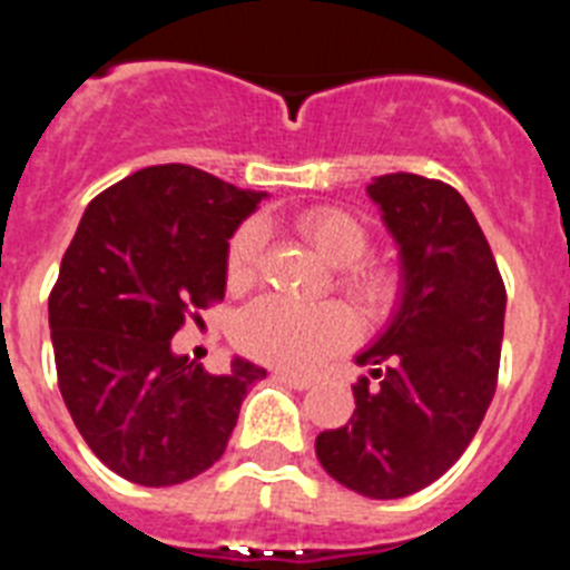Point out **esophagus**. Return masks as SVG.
Wrapping results in <instances>:
<instances>
[{
    "mask_svg": "<svg viewBox=\"0 0 570 570\" xmlns=\"http://www.w3.org/2000/svg\"><path fill=\"white\" fill-rule=\"evenodd\" d=\"M276 380L285 382V385L296 387V391H308L311 385H314V380L311 376H302V374H294V371H276Z\"/></svg>",
    "mask_w": 570,
    "mask_h": 570,
    "instance_id": "obj_1",
    "label": "esophagus"
}]
</instances>
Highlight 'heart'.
<instances>
[{"label": "heart", "instance_id": "obj_1", "mask_svg": "<svg viewBox=\"0 0 570 570\" xmlns=\"http://www.w3.org/2000/svg\"><path fill=\"white\" fill-rule=\"evenodd\" d=\"M296 230L311 242V248L334 268L354 265L367 250V230L356 216L336 208H314L296 216ZM262 250V225L248 223L236 230L228 245L225 274L234 288H245L256 276ZM347 291L367 305L382 308L394 296V276L376 265H360L345 276ZM356 316L340 305H299L285 296H262L236 316L234 336L245 354L271 365L311 367L336 347L356 340Z\"/></svg>", "mask_w": 570, "mask_h": 570}]
</instances>
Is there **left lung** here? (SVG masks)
Instances as JSON below:
<instances>
[{
	"label": "left lung",
	"mask_w": 570,
	"mask_h": 570,
	"mask_svg": "<svg viewBox=\"0 0 570 570\" xmlns=\"http://www.w3.org/2000/svg\"><path fill=\"white\" fill-rule=\"evenodd\" d=\"M371 203L400 250V299L385 331L354 356L347 425L316 436L340 485L400 500L440 480L473 440L497 387L505 285L476 216L451 185L374 176Z\"/></svg>",
	"instance_id": "8db88e82"
}]
</instances>
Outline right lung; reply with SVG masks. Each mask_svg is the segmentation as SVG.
Segmentation results:
<instances>
[{"instance_id": "add662e5", "label": "right lung", "mask_w": 570, "mask_h": 570, "mask_svg": "<svg viewBox=\"0 0 570 570\" xmlns=\"http://www.w3.org/2000/svg\"><path fill=\"white\" fill-rule=\"evenodd\" d=\"M262 199L190 165H150L99 194L65 250L48 299L59 391L90 451L128 482L208 471L265 380L242 356L208 374L170 345L185 316L225 296L228 239Z\"/></svg>"}]
</instances>
